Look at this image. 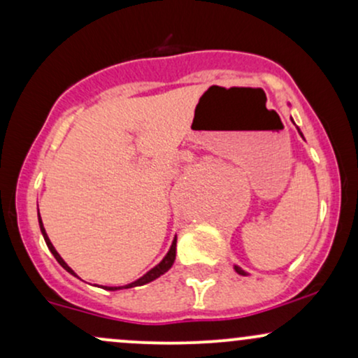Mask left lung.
Here are the masks:
<instances>
[{
  "instance_id": "8db88e82",
  "label": "left lung",
  "mask_w": 358,
  "mask_h": 358,
  "mask_svg": "<svg viewBox=\"0 0 358 358\" xmlns=\"http://www.w3.org/2000/svg\"><path fill=\"white\" fill-rule=\"evenodd\" d=\"M291 121H293V119H291ZM293 124H294V121H293ZM296 129H298L299 136H301L303 139H305V136H303V133H301V131H299V127H298V126H296ZM234 271H236V273H237V274H241V276H248V273H245V271H244V269H242V268H241V266L234 264Z\"/></svg>"
}]
</instances>
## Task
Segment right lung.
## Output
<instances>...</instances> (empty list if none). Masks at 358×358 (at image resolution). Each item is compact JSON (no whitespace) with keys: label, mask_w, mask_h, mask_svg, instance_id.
Listing matches in <instances>:
<instances>
[{"label":"right lung","mask_w":358,"mask_h":358,"mask_svg":"<svg viewBox=\"0 0 358 358\" xmlns=\"http://www.w3.org/2000/svg\"><path fill=\"white\" fill-rule=\"evenodd\" d=\"M38 225H40V231H42L43 239H45V242H47V248L50 249V252L53 254V257L57 259V262H59V264L65 271H67V273H71L72 276L79 278L76 273H73V269L71 268V266H69L67 262H65L64 259H62L60 254L57 252V249L53 248V244H52L50 239H48V236H47V231H45V227H43V222H42V217H40V212H38ZM175 257H176V237L173 239V242H171L170 250H168V252H166V256L163 257L162 261H159L153 269L148 271L146 274H143V276L139 278V279H136V281L129 282V285H124V286H102V287H104V289H108V291H119V289H129V287H134V286L148 285V282L155 281V279H158L159 276H163V274H165L166 271H170L171 266H173V262H175Z\"/></svg>","instance_id":"obj_1"}]
</instances>
